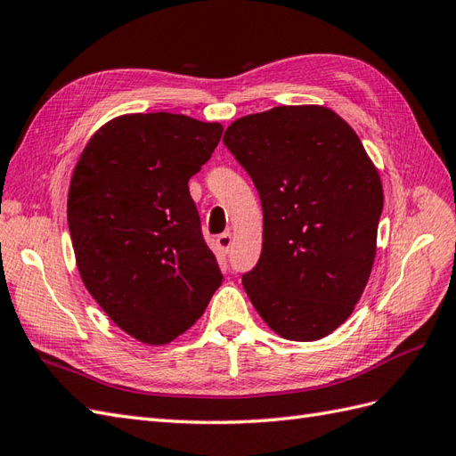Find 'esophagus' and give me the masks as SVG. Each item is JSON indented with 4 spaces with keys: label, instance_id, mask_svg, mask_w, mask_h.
Instances as JSON below:
<instances>
[{
    "label": "esophagus",
    "instance_id": "esophagus-1",
    "mask_svg": "<svg viewBox=\"0 0 456 456\" xmlns=\"http://www.w3.org/2000/svg\"><path fill=\"white\" fill-rule=\"evenodd\" d=\"M216 244H217V248L221 252L227 254L231 250V247H232V235H231V232H224V235H219L216 239Z\"/></svg>",
    "mask_w": 456,
    "mask_h": 456
}]
</instances>
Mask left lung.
Wrapping results in <instances>:
<instances>
[{
  "instance_id": "obj_1",
  "label": "left lung",
  "mask_w": 456,
  "mask_h": 456,
  "mask_svg": "<svg viewBox=\"0 0 456 456\" xmlns=\"http://www.w3.org/2000/svg\"><path fill=\"white\" fill-rule=\"evenodd\" d=\"M224 142L260 194V260L242 275L256 312L289 341H318L353 314L376 258L383 186L358 134L323 106L240 117Z\"/></svg>"
}]
</instances>
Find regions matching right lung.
Wrapping results in <instances>:
<instances>
[{
    "label": "right lung",
    "mask_w": 456,
    "mask_h": 456,
    "mask_svg": "<svg viewBox=\"0 0 456 456\" xmlns=\"http://www.w3.org/2000/svg\"><path fill=\"white\" fill-rule=\"evenodd\" d=\"M221 133L177 113L121 115L77 161L67 221L80 277L117 328L142 343L184 333L224 281L189 192Z\"/></svg>",
    "instance_id": "obj_1"
}]
</instances>
